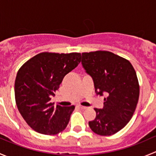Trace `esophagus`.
I'll list each match as a JSON object with an SVG mask.
<instances>
[{"label":"esophagus","mask_w":156,"mask_h":156,"mask_svg":"<svg viewBox=\"0 0 156 156\" xmlns=\"http://www.w3.org/2000/svg\"><path fill=\"white\" fill-rule=\"evenodd\" d=\"M78 107H79L80 108H81V109H86V108H87V106H81V105H79V106H78Z\"/></svg>","instance_id":"esophagus-1"}]
</instances>
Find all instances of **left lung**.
<instances>
[{"mask_svg": "<svg viewBox=\"0 0 156 156\" xmlns=\"http://www.w3.org/2000/svg\"><path fill=\"white\" fill-rule=\"evenodd\" d=\"M83 67L92 77L97 94L106 93L103 108H95L96 118L89 122L95 133L110 136L130 122L136 109L140 85L129 60L106 50L82 53Z\"/></svg>", "mask_w": 156, "mask_h": 156, "instance_id": "8db88e82", "label": "left lung"}]
</instances>
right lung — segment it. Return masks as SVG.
I'll return each instance as SVG.
<instances>
[{
	"mask_svg": "<svg viewBox=\"0 0 156 156\" xmlns=\"http://www.w3.org/2000/svg\"><path fill=\"white\" fill-rule=\"evenodd\" d=\"M81 62V53L43 52L25 62L15 80L17 108L26 123L42 134L54 135L65 130L75 106L50 103L66 74Z\"/></svg>",
	"mask_w": 156,
	"mask_h": 156,
	"instance_id": "right-lung-1",
	"label": "right lung"
}]
</instances>
